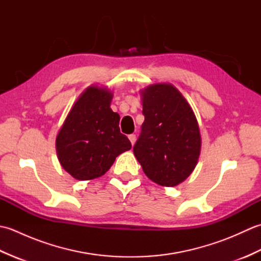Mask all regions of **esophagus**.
Here are the masks:
<instances>
[{
    "instance_id": "1",
    "label": "esophagus",
    "mask_w": 261,
    "mask_h": 261,
    "mask_svg": "<svg viewBox=\"0 0 261 261\" xmlns=\"http://www.w3.org/2000/svg\"><path fill=\"white\" fill-rule=\"evenodd\" d=\"M129 140L131 141V143L132 145H135V142H136V135H129Z\"/></svg>"
}]
</instances>
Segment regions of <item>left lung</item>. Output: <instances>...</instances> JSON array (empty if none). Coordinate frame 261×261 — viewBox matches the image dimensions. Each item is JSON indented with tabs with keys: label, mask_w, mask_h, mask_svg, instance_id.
<instances>
[{
	"label": "left lung",
	"mask_w": 261,
	"mask_h": 261,
	"mask_svg": "<svg viewBox=\"0 0 261 261\" xmlns=\"http://www.w3.org/2000/svg\"><path fill=\"white\" fill-rule=\"evenodd\" d=\"M145 122L134 153L148 178L173 187L195 168L201 152V134L191 105L167 83L141 92Z\"/></svg>",
	"instance_id": "left-lung-1"
}]
</instances>
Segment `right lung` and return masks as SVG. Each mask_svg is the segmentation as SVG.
I'll return each mask as SVG.
<instances>
[{
  "label": "right lung",
  "instance_id": "obj_1",
  "mask_svg": "<svg viewBox=\"0 0 261 261\" xmlns=\"http://www.w3.org/2000/svg\"><path fill=\"white\" fill-rule=\"evenodd\" d=\"M113 94L92 85L83 92L56 138L62 167L79 180L104 175L131 142L120 132V115L110 108Z\"/></svg>",
  "mask_w": 261,
  "mask_h": 261
}]
</instances>
